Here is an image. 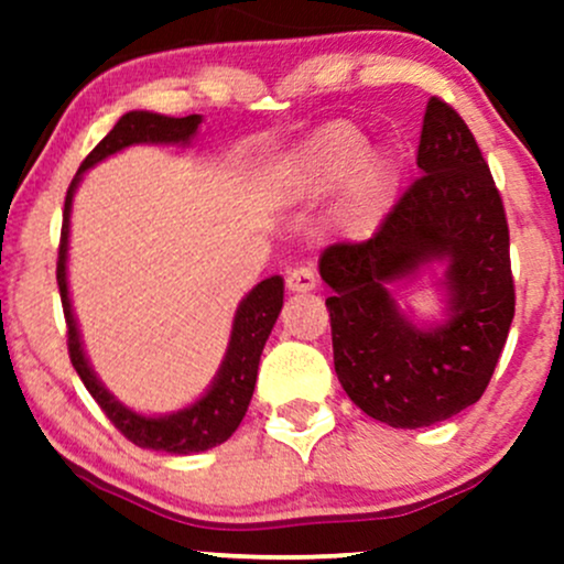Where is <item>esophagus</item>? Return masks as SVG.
Segmentation results:
<instances>
[{
  "label": "esophagus",
  "instance_id": "34e87169",
  "mask_svg": "<svg viewBox=\"0 0 564 564\" xmlns=\"http://www.w3.org/2000/svg\"><path fill=\"white\" fill-rule=\"evenodd\" d=\"M286 286L289 291H296V294H307V291H313L318 286V278L310 268H291L286 273Z\"/></svg>",
  "mask_w": 564,
  "mask_h": 564
}]
</instances>
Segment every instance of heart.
Returning a JSON list of instances; mask_svg holds the SVG:
<instances>
[{"label": "heart", "mask_w": 564, "mask_h": 564, "mask_svg": "<svg viewBox=\"0 0 564 564\" xmlns=\"http://www.w3.org/2000/svg\"><path fill=\"white\" fill-rule=\"evenodd\" d=\"M341 183L339 217L349 230L366 232L384 215L394 187L390 156L368 148L352 121H328L304 138L278 166V187L289 200H318Z\"/></svg>", "instance_id": "obj_1"}]
</instances>
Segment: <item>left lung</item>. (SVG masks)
I'll list each match as a JSON object with an SVG mask.
<instances>
[{"mask_svg":"<svg viewBox=\"0 0 564 564\" xmlns=\"http://www.w3.org/2000/svg\"><path fill=\"white\" fill-rule=\"evenodd\" d=\"M416 164L422 177L368 241L321 254L336 377L360 411L398 430L475 405L514 318L501 193L475 134L440 97L426 102ZM432 261L446 262L449 307L443 324L424 329L386 286Z\"/></svg>","mask_w":564,"mask_h":564,"instance_id":"1","label":"left lung"}]
</instances>
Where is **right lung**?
Instances as JSON below:
<instances>
[{"instance_id": "obj_1", "label": "right lung", "mask_w": 564, "mask_h": 564, "mask_svg": "<svg viewBox=\"0 0 564 564\" xmlns=\"http://www.w3.org/2000/svg\"><path fill=\"white\" fill-rule=\"evenodd\" d=\"M200 124V116L191 113L185 119H172V116H161L151 111H129L116 121V127L93 148L87 159L82 161L79 172L70 180L66 193V209H63V230H61V249H57V289H61L63 315H66L68 326V355L74 364L76 373L84 381L95 403L102 408L111 424L127 440H132L140 448L164 451V453H200L209 451L215 445L225 443L232 432L238 430L241 419L246 416V408L251 403L257 384V368H260V355L273 332L278 313L283 307V278L273 275L264 278L254 289L246 294V300L238 304L236 318H232L230 345L225 352L223 366H219L215 381L206 390L204 398L196 403L183 408V411L170 413V416H142V413L129 411L121 405L111 392L102 387V381L95 377L93 366H89L87 355H84L79 328H76L74 307H70L68 296V219H70V200H74L76 185H79L82 174L95 166L97 161L113 156V153L124 151L129 145H140V142H161V145H187L196 134Z\"/></svg>"}]
</instances>
